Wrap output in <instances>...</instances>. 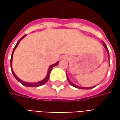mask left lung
I'll list each match as a JSON object with an SVG mask.
<instances>
[{
    "label": "left lung",
    "instance_id": "1",
    "mask_svg": "<svg viewBox=\"0 0 120 120\" xmlns=\"http://www.w3.org/2000/svg\"><path fill=\"white\" fill-rule=\"evenodd\" d=\"M103 45L104 46V47L105 48L106 50H107V54H108L109 55V50L108 49H107V45H106V44L103 42ZM67 79H68V82H69V83H70L71 85L72 86H73V87H76V88H78V89H92V88H94V87H80V86H76V85H75V84H74V83H73V82H71L70 81V80L69 79V78H68V76H67Z\"/></svg>",
    "mask_w": 120,
    "mask_h": 120
}]
</instances>
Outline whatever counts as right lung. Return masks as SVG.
Here are the masks:
<instances>
[{
	"mask_svg": "<svg viewBox=\"0 0 120 120\" xmlns=\"http://www.w3.org/2000/svg\"><path fill=\"white\" fill-rule=\"evenodd\" d=\"M26 34H25V35H24L23 37L20 38V39L17 42V44L15 45V46L14 49H13V52H12V55H11V60H10V62H11V72L12 73H13V76H15V78L17 79V80L20 83H21L23 85V86H26V87H39V86H42V85H44V84H45V83L47 82V81H48V80H49V76H50V73H51V70L52 69V68L53 67H55L56 65H57L58 64V63H59V62H57L56 63H55V64H52V65H51V66H49V69H48V72H47V76L45 78V79H44V80H42V81H40V82H34V83H29V82H24V81L21 80L20 79H19V78H18L17 76V75L15 74V73L13 72V69H12V60H13V52H14L15 50V49L17 48V47L18 46V45H19V42L21 41V40H22L25 37H26Z\"/></svg>",
	"mask_w": 120,
	"mask_h": 120,
	"instance_id": "obj_1",
	"label": "right lung"
}]
</instances>
